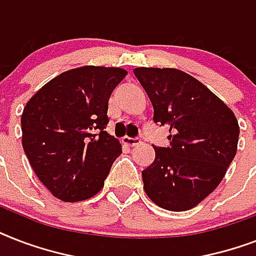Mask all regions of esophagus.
I'll return each instance as SVG.
<instances>
[{
	"mask_svg": "<svg viewBox=\"0 0 256 256\" xmlns=\"http://www.w3.org/2000/svg\"><path fill=\"white\" fill-rule=\"evenodd\" d=\"M122 142H124V144H128V146H136L138 144H140V138H138V136L132 138V136H126L122 138Z\"/></svg>",
	"mask_w": 256,
	"mask_h": 256,
	"instance_id": "1",
	"label": "esophagus"
}]
</instances>
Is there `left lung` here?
<instances>
[{"label":"left lung","instance_id":"1","mask_svg":"<svg viewBox=\"0 0 256 256\" xmlns=\"http://www.w3.org/2000/svg\"><path fill=\"white\" fill-rule=\"evenodd\" d=\"M134 74L154 108V122L168 128L170 146H154L142 171L146 194L170 211H186L218 187L236 154L238 120L218 96L184 72L136 68Z\"/></svg>","mask_w":256,"mask_h":256}]
</instances>
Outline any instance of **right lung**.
<instances>
[{
    "instance_id": "add662e5",
    "label": "right lung",
    "mask_w": 256,
    "mask_h": 256,
    "mask_svg": "<svg viewBox=\"0 0 256 256\" xmlns=\"http://www.w3.org/2000/svg\"><path fill=\"white\" fill-rule=\"evenodd\" d=\"M126 74L104 66L69 70L26 104L21 116L24 152L56 198L80 202L104 187L122 152L120 140L104 130L108 98Z\"/></svg>"
}]
</instances>
